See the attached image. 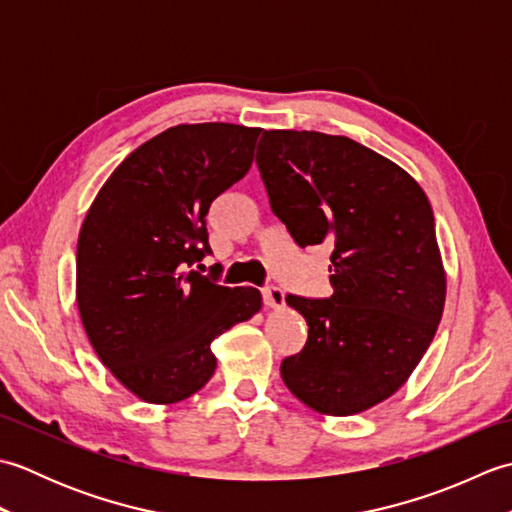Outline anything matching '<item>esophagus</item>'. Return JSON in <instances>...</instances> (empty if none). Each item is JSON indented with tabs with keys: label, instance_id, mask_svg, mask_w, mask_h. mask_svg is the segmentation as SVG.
I'll use <instances>...</instances> for the list:
<instances>
[{
	"label": "esophagus",
	"instance_id": "obj_1",
	"mask_svg": "<svg viewBox=\"0 0 512 512\" xmlns=\"http://www.w3.org/2000/svg\"><path fill=\"white\" fill-rule=\"evenodd\" d=\"M262 297H264V303H266L268 308H275V310H279V308H284V306H286V295H284V290L277 288V286H266V288L262 290Z\"/></svg>",
	"mask_w": 512,
	"mask_h": 512
}]
</instances>
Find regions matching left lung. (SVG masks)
Segmentation results:
<instances>
[{
    "instance_id": "1",
    "label": "left lung",
    "mask_w": 512,
    "mask_h": 512,
    "mask_svg": "<svg viewBox=\"0 0 512 512\" xmlns=\"http://www.w3.org/2000/svg\"><path fill=\"white\" fill-rule=\"evenodd\" d=\"M257 167L290 237L332 248V297H286L308 341L281 378L314 411L361 413L405 385L442 319L431 204L407 171L345 136L270 129Z\"/></svg>"
}]
</instances>
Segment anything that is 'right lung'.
<instances>
[{
    "instance_id": "obj_1",
    "label": "right lung",
    "mask_w": 512,
    "mask_h": 512,
    "mask_svg": "<svg viewBox=\"0 0 512 512\" xmlns=\"http://www.w3.org/2000/svg\"><path fill=\"white\" fill-rule=\"evenodd\" d=\"M259 127H169L132 151L85 215L76 303L103 365L154 405L193 396L215 372L211 343L262 308L257 288L195 273L211 253L206 213L253 165Z\"/></svg>"
}]
</instances>
